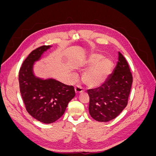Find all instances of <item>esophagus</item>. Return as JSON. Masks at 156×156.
<instances>
[{
	"label": "esophagus",
	"mask_w": 156,
	"mask_h": 156,
	"mask_svg": "<svg viewBox=\"0 0 156 156\" xmlns=\"http://www.w3.org/2000/svg\"><path fill=\"white\" fill-rule=\"evenodd\" d=\"M75 92H76V94H80L81 92H83L84 91V88L80 85V84H76L75 87Z\"/></svg>",
	"instance_id": "34e87169"
}]
</instances>
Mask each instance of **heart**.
Listing matches in <instances>:
<instances>
[{"instance_id":"heart-1","label":"heart","mask_w":156,"mask_h":156,"mask_svg":"<svg viewBox=\"0 0 156 156\" xmlns=\"http://www.w3.org/2000/svg\"><path fill=\"white\" fill-rule=\"evenodd\" d=\"M102 55L94 54L90 57L88 64L93 65L83 75V81L89 87H96L105 81L109 74L112 63L108 59H103Z\"/></svg>"}]
</instances>
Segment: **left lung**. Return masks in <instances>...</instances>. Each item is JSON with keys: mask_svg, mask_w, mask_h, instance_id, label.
Masks as SVG:
<instances>
[{"mask_svg": "<svg viewBox=\"0 0 156 156\" xmlns=\"http://www.w3.org/2000/svg\"><path fill=\"white\" fill-rule=\"evenodd\" d=\"M119 61L112 74L101 86L89 89V113L98 122L115 119L128 103L133 76L124 56L119 53Z\"/></svg>", "mask_w": 156, "mask_h": 156, "instance_id": "1", "label": "left lung"}]
</instances>
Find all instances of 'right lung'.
I'll use <instances>...</instances> for the list:
<instances>
[{"label": "right lung", "instance_id": "obj_1", "mask_svg": "<svg viewBox=\"0 0 156 156\" xmlns=\"http://www.w3.org/2000/svg\"><path fill=\"white\" fill-rule=\"evenodd\" d=\"M51 47L42 45L33 50L24 60L19 72L20 92L27 111L45 124L53 123L59 119L68 103L75 96L73 86L54 79L44 81L33 74L34 62Z\"/></svg>", "mask_w": 156, "mask_h": 156}]
</instances>
